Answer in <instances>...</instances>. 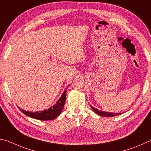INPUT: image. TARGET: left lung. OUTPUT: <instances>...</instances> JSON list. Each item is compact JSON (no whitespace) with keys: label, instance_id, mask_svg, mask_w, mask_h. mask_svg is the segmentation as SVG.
Instances as JSON below:
<instances>
[{"label":"left lung","instance_id":"left-lung-1","mask_svg":"<svg viewBox=\"0 0 151 151\" xmlns=\"http://www.w3.org/2000/svg\"><path fill=\"white\" fill-rule=\"evenodd\" d=\"M91 108L92 109L94 110V111L95 113H96L97 114L99 115L100 116H104V117H114V116H118V115L121 114V113L119 114V113H110V112H106V111H99L98 109H96L94 107H92L91 106Z\"/></svg>","mask_w":151,"mask_h":151}]
</instances>
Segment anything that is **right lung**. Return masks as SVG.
Returning <instances> with one entry per match:
<instances>
[{
  "label": "right lung",
  "instance_id": "add662e5",
  "mask_svg": "<svg viewBox=\"0 0 151 151\" xmlns=\"http://www.w3.org/2000/svg\"><path fill=\"white\" fill-rule=\"evenodd\" d=\"M66 100V90L63 93L61 97L58 100L56 104H55L53 106L51 107L48 109H46L42 111H36V112H31L26 111L23 109H21L23 114L26 115L27 116H29L32 118H35L36 119L43 120V121H47V120H52L55 119L61 113V111L63 109V107Z\"/></svg>",
  "mask_w": 151,
  "mask_h": 151
}]
</instances>
